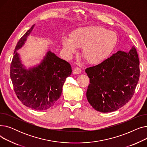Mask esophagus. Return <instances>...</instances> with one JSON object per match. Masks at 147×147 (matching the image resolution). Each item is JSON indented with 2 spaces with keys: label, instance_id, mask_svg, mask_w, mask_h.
Returning <instances> with one entry per match:
<instances>
[{
  "label": "esophagus",
  "instance_id": "esophagus-1",
  "mask_svg": "<svg viewBox=\"0 0 147 147\" xmlns=\"http://www.w3.org/2000/svg\"><path fill=\"white\" fill-rule=\"evenodd\" d=\"M81 72H82V70H81V69H80V68H79V67H76V68H74V69H73V73L74 74H79L81 73Z\"/></svg>",
  "mask_w": 147,
  "mask_h": 147
}]
</instances>
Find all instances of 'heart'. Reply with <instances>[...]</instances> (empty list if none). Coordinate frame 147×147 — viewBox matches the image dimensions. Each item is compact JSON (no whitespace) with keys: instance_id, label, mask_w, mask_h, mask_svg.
I'll use <instances>...</instances> for the list:
<instances>
[{"instance_id":"heart-1","label":"heart","mask_w":147,"mask_h":147,"mask_svg":"<svg viewBox=\"0 0 147 147\" xmlns=\"http://www.w3.org/2000/svg\"><path fill=\"white\" fill-rule=\"evenodd\" d=\"M118 41L117 34L99 26H90L75 30L69 39L64 38L62 45L69 55L75 53L76 48H82V57L92 65L101 64L109 57Z\"/></svg>"}]
</instances>
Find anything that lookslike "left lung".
<instances>
[{
	"label": "left lung",
	"instance_id": "8db88e82",
	"mask_svg": "<svg viewBox=\"0 0 147 147\" xmlns=\"http://www.w3.org/2000/svg\"><path fill=\"white\" fill-rule=\"evenodd\" d=\"M90 79L86 97L101 113L116 111L132 98L140 79V60L136 48L119 51L101 64L87 68Z\"/></svg>",
	"mask_w": 147,
	"mask_h": 147
}]
</instances>
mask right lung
<instances>
[{
  "instance_id": "add662e5",
  "label": "right lung",
  "mask_w": 147,
  "mask_h": 147,
  "mask_svg": "<svg viewBox=\"0 0 147 147\" xmlns=\"http://www.w3.org/2000/svg\"><path fill=\"white\" fill-rule=\"evenodd\" d=\"M34 24L23 35L15 46L11 64L10 77L15 93L20 101L35 110H45L59 98L63 84L71 74L70 64L48 51L40 64L26 69L17 51L24 45Z\"/></svg>"
}]
</instances>
